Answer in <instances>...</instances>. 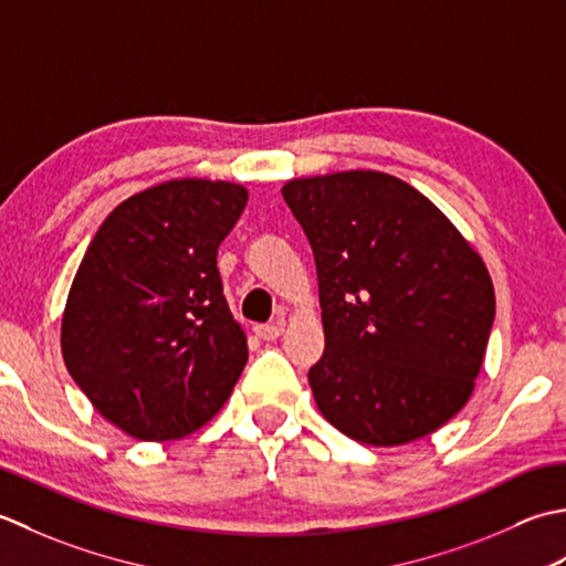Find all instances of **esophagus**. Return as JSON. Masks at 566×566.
<instances>
[{
  "label": "esophagus",
  "mask_w": 566,
  "mask_h": 566,
  "mask_svg": "<svg viewBox=\"0 0 566 566\" xmlns=\"http://www.w3.org/2000/svg\"><path fill=\"white\" fill-rule=\"evenodd\" d=\"M253 332H256V337H261L263 342H275L281 337V325H256L253 327Z\"/></svg>",
  "instance_id": "obj_1"
}]
</instances>
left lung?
<instances>
[{
	"label": "left lung",
	"mask_w": 566,
	"mask_h": 566,
	"mask_svg": "<svg viewBox=\"0 0 566 566\" xmlns=\"http://www.w3.org/2000/svg\"><path fill=\"white\" fill-rule=\"evenodd\" d=\"M283 200L313 247L325 354L307 380L352 440L396 447L467 406L495 317L486 263L400 178H295Z\"/></svg>",
	"instance_id": "left-lung-1"
}]
</instances>
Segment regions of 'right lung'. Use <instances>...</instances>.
I'll list each match as a JSON object with an SVG mask.
<instances>
[{"mask_svg": "<svg viewBox=\"0 0 566 566\" xmlns=\"http://www.w3.org/2000/svg\"><path fill=\"white\" fill-rule=\"evenodd\" d=\"M249 192L180 178L114 207L67 293L61 349L92 406L134 440H180L210 422L244 371L217 249Z\"/></svg>", "mask_w": 566, "mask_h": 566, "instance_id": "add662e5", "label": "right lung"}]
</instances>
